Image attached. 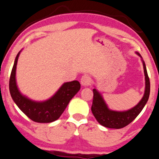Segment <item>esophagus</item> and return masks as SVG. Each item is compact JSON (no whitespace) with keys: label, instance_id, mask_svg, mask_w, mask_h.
Instances as JSON below:
<instances>
[{"label":"esophagus","instance_id":"34e87169","mask_svg":"<svg viewBox=\"0 0 159 159\" xmlns=\"http://www.w3.org/2000/svg\"><path fill=\"white\" fill-rule=\"evenodd\" d=\"M91 83V78L89 75H84L81 78V84L82 86H87Z\"/></svg>","mask_w":159,"mask_h":159}]
</instances>
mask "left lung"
Segmentation results:
<instances>
[{
    "instance_id": "obj_1",
    "label": "left lung",
    "mask_w": 159,
    "mask_h": 159,
    "mask_svg": "<svg viewBox=\"0 0 159 159\" xmlns=\"http://www.w3.org/2000/svg\"><path fill=\"white\" fill-rule=\"evenodd\" d=\"M139 56L140 54L136 53ZM143 67L144 75H145V92L141 100V101L131 109L127 111H114L109 110L106 105L105 102L101 97L99 92L95 89H93V100H92V112L100 125L109 128H116L120 129L122 128L130 122H133L136 117L139 114L148 102L150 95V79L148 77V72H147L146 66L143 61Z\"/></svg>"
}]
</instances>
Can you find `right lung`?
I'll use <instances>...</instances> for the list:
<instances>
[{"mask_svg": "<svg viewBox=\"0 0 159 159\" xmlns=\"http://www.w3.org/2000/svg\"><path fill=\"white\" fill-rule=\"evenodd\" d=\"M19 54L18 53L16 56L9 78V91L13 100L20 109L34 122L48 123L58 120L70 100L79 91L81 84L78 81L65 83L53 97L47 101L41 103L32 101L20 93L16 84L15 72Z\"/></svg>", "mask_w": 159, "mask_h": 159, "instance_id": "add662e5", "label": "right lung"}]
</instances>
